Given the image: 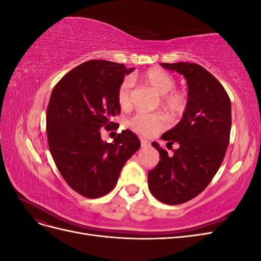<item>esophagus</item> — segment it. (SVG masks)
Wrapping results in <instances>:
<instances>
[{"mask_svg":"<svg viewBox=\"0 0 261 261\" xmlns=\"http://www.w3.org/2000/svg\"><path fill=\"white\" fill-rule=\"evenodd\" d=\"M140 143H141V147H143V148H147V147H149V145H150L149 141H148L147 139H144V138L140 140Z\"/></svg>","mask_w":261,"mask_h":261,"instance_id":"esophagus-1","label":"esophagus"}]
</instances>
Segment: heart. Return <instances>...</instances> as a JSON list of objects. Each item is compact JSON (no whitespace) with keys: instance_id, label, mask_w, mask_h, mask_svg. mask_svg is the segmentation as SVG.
Returning a JSON list of instances; mask_svg holds the SVG:
<instances>
[{"instance_id":"obj_1","label":"heart","mask_w":261,"mask_h":261,"mask_svg":"<svg viewBox=\"0 0 261 261\" xmlns=\"http://www.w3.org/2000/svg\"><path fill=\"white\" fill-rule=\"evenodd\" d=\"M143 83L149 87L158 96L162 97V105L172 114H177L183 111L186 106L185 94L177 90L174 77L160 68H151L141 77ZM130 81L125 80L117 90V102L122 109H127L130 106ZM130 126L141 135L152 136L155 133L164 128L165 120L160 114H137L130 121Z\"/></svg>"}]
</instances>
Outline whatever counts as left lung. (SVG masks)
<instances>
[{
  "mask_svg": "<svg viewBox=\"0 0 261 261\" xmlns=\"http://www.w3.org/2000/svg\"><path fill=\"white\" fill-rule=\"evenodd\" d=\"M161 66L183 75L188 88L181 120L161 136L178 148L171 155L152 143L161 160L148 173L150 193L174 206L198 196L216 175L230 141L232 111L223 86L202 66L185 62Z\"/></svg>",
  "mask_w": 261,
  "mask_h": 261,
  "instance_id": "left-lung-1",
  "label": "left lung"
}]
</instances>
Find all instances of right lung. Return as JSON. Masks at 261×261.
Returning a JSON list of instances; mask_svg holds the SVG:
<instances>
[{
  "label": "right lung",
  "instance_id": "right-lung-1",
  "mask_svg": "<svg viewBox=\"0 0 261 261\" xmlns=\"http://www.w3.org/2000/svg\"><path fill=\"white\" fill-rule=\"evenodd\" d=\"M135 68L93 60L63 76L46 110V135L55 165L66 183L87 198H99L115 187L129 158L140 148L136 134L126 129L112 141L99 132L121 113L117 90Z\"/></svg>",
  "mask_w": 261,
  "mask_h": 261
}]
</instances>
